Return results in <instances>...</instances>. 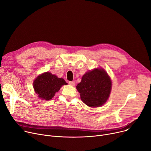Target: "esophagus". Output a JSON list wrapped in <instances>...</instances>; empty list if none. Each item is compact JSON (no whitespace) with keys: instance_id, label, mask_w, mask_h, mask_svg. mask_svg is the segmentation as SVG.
Here are the masks:
<instances>
[{"instance_id":"1","label":"esophagus","mask_w":151,"mask_h":151,"mask_svg":"<svg viewBox=\"0 0 151 151\" xmlns=\"http://www.w3.org/2000/svg\"><path fill=\"white\" fill-rule=\"evenodd\" d=\"M68 84H69L70 85L72 86H74L75 85V81H69V82H68Z\"/></svg>"}]
</instances>
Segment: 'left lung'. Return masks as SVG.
Listing matches in <instances>:
<instances>
[{
	"label": "left lung",
	"mask_w": 151,
	"mask_h": 151,
	"mask_svg": "<svg viewBox=\"0 0 151 151\" xmlns=\"http://www.w3.org/2000/svg\"><path fill=\"white\" fill-rule=\"evenodd\" d=\"M111 81L103 69H94L83 75L76 88L83 102L89 107L103 106L111 91Z\"/></svg>",
	"instance_id": "8db88e82"
}]
</instances>
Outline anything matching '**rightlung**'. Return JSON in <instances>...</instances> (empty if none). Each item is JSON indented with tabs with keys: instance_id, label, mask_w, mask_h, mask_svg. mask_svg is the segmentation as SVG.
Listing matches in <instances>:
<instances>
[{
	"instance_id": "obj_1",
	"label": "right lung",
	"mask_w": 151,
	"mask_h": 151,
	"mask_svg": "<svg viewBox=\"0 0 151 151\" xmlns=\"http://www.w3.org/2000/svg\"><path fill=\"white\" fill-rule=\"evenodd\" d=\"M67 83L63 78H59L50 72H45L35 80L33 87L38 96L45 100L51 99L63 85Z\"/></svg>"
}]
</instances>
